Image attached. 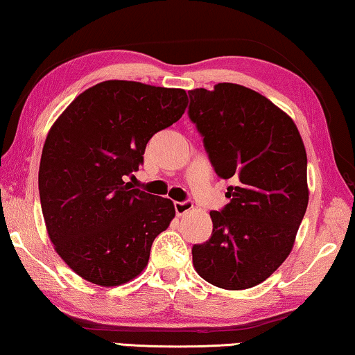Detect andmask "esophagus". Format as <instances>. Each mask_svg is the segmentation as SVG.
Listing matches in <instances>:
<instances>
[{"mask_svg": "<svg viewBox=\"0 0 355 355\" xmlns=\"http://www.w3.org/2000/svg\"><path fill=\"white\" fill-rule=\"evenodd\" d=\"M174 208H176V213L178 216H182L186 215V213H189L193 208V202L191 200H186V202H176L174 203Z\"/></svg>", "mask_w": 355, "mask_h": 355, "instance_id": "esophagus-1", "label": "esophagus"}]
</instances>
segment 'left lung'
Masks as SVG:
<instances>
[{
  "mask_svg": "<svg viewBox=\"0 0 355 355\" xmlns=\"http://www.w3.org/2000/svg\"><path fill=\"white\" fill-rule=\"evenodd\" d=\"M189 96L213 168L234 182L231 202L210 211L211 237L192 247L193 268L218 288H254L288 259L307 210L302 137L289 114L244 85L223 82Z\"/></svg>",
  "mask_w": 355,
  "mask_h": 355,
  "instance_id": "left-lung-1",
  "label": "left lung"
}]
</instances>
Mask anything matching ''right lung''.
I'll use <instances>...</instances> for the list:
<instances>
[{"label": "right lung", "instance_id": "add662e5", "mask_svg": "<svg viewBox=\"0 0 355 355\" xmlns=\"http://www.w3.org/2000/svg\"><path fill=\"white\" fill-rule=\"evenodd\" d=\"M187 101L182 89L105 80L51 125L38 171L43 218L58 255L89 283L113 288L137 278L176 215L169 198L132 189L125 178Z\"/></svg>", "mask_w": 355, "mask_h": 355}]
</instances>
